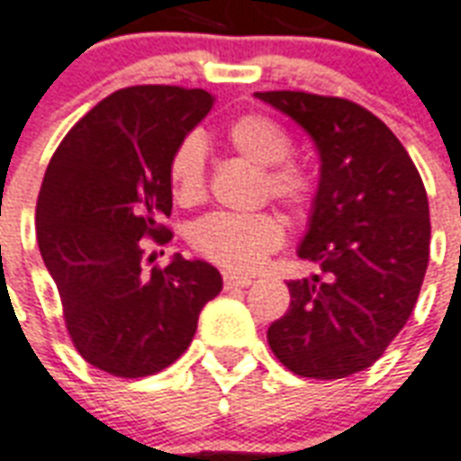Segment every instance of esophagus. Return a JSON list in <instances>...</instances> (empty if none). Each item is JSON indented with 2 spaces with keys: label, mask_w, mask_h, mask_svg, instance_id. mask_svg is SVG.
I'll use <instances>...</instances> for the list:
<instances>
[{
  "label": "esophagus",
  "mask_w": 461,
  "mask_h": 461,
  "mask_svg": "<svg viewBox=\"0 0 461 461\" xmlns=\"http://www.w3.org/2000/svg\"><path fill=\"white\" fill-rule=\"evenodd\" d=\"M254 283L251 277L246 276H237V273H224V287L231 290V287H249Z\"/></svg>",
  "instance_id": "1"
}]
</instances>
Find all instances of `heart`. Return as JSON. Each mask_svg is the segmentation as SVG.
I'll list each match as a JSON object with an SVG mask.
<instances>
[{"label": "heart", "mask_w": 461, "mask_h": 461, "mask_svg": "<svg viewBox=\"0 0 461 461\" xmlns=\"http://www.w3.org/2000/svg\"><path fill=\"white\" fill-rule=\"evenodd\" d=\"M227 142L241 157L263 167V193L293 210H304L314 195V181L302 164L287 159L293 137L266 115H241L227 128ZM168 184L176 203L195 205L205 198L207 154L198 135L184 137L168 159ZM285 230L273 212H210L193 224L191 244L220 268L249 273L283 244Z\"/></svg>", "instance_id": "heart-1"}]
</instances>
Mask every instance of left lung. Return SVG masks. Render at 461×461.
Instances as JSON below:
<instances>
[{"instance_id": "1", "label": "left lung", "mask_w": 461, "mask_h": 461, "mask_svg": "<svg viewBox=\"0 0 461 461\" xmlns=\"http://www.w3.org/2000/svg\"><path fill=\"white\" fill-rule=\"evenodd\" d=\"M314 140L321 174L297 254L324 277L290 280L268 329L287 370L350 377L384 356L416 307L430 254L428 195L409 152L367 108L304 91H258Z\"/></svg>"}]
</instances>
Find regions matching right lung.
<instances>
[{
    "label": "right lung",
    "mask_w": 461,
    "mask_h": 461,
    "mask_svg": "<svg viewBox=\"0 0 461 461\" xmlns=\"http://www.w3.org/2000/svg\"><path fill=\"white\" fill-rule=\"evenodd\" d=\"M212 101L161 84L115 91L67 132L45 171L38 249L79 356L113 377H147L178 360L222 290L215 266L178 254L145 270L147 239L174 237L164 224L171 152Z\"/></svg>",
    "instance_id": "add662e5"
}]
</instances>
